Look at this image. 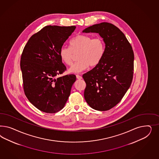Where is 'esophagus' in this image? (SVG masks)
<instances>
[{
	"mask_svg": "<svg viewBox=\"0 0 159 159\" xmlns=\"http://www.w3.org/2000/svg\"><path fill=\"white\" fill-rule=\"evenodd\" d=\"M76 78H77V79H79V80H80V79H82V77L81 76L79 75H76Z\"/></svg>",
	"mask_w": 159,
	"mask_h": 159,
	"instance_id": "34e87169",
	"label": "esophagus"
}]
</instances>
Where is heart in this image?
Instances as JSON below:
<instances>
[{
  "mask_svg": "<svg viewBox=\"0 0 159 159\" xmlns=\"http://www.w3.org/2000/svg\"><path fill=\"white\" fill-rule=\"evenodd\" d=\"M70 48L62 47L59 56L63 63L70 66L72 64L73 53H78L77 62L74 63L69 71L80 73L87 69L89 65L96 66L100 62L106 52V43L101 37L93 39L86 35H77L69 41Z\"/></svg>",
  "mask_w": 159,
  "mask_h": 159,
  "instance_id": "obj_1",
  "label": "heart"
}]
</instances>
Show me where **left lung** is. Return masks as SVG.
Wrapping results in <instances>:
<instances>
[{"instance_id": "1", "label": "left lung", "mask_w": 159, "mask_h": 159, "mask_svg": "<svg viewBox=\"0 0 159 159\" xmlns=\"http://www.w3.org/2000/svg\"><path fill=\"white\" fill-rule=\"evenodd\" d=\"M83 33H98L106 43V52L100 62L83 78L86 84L84 97L87 104L96 110L107 111L120 102L130 86L134 51L124 34L114 24H94Z\"/></svg>"}]
</instances>
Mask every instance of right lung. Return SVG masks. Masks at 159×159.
Here are the masks:
<instances>
[{"instance_id": "1", "label": "right lung", "mask_w": 159, "mask_h": 159, "mask_svg": "<svg viewBox=\"0 0 159 159\" xmlns=\"http://www.w3.org/2000/svg\"><path fill=\"white\" fill-rule=\"evenodd\" d=\"M75 29L45 26L33 35L24 47L20 60L24 93L40 111L53 114L61 110L70 94L76 76L55 77L66 70L59 51Z\"/></svg>"}]
</instances>
